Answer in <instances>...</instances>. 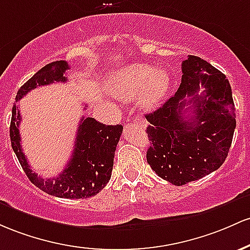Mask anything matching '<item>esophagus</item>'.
Instances as JSON below:
<instances>
[{"instance_id":"esophagus-1","label":"esophagus","mask_w":250,"mask_h":250,"mask_svg":"<svg viewBox=\"0 0 250 250\" xmlns=\"http://www.w3.org/2000/svg\"><path fill=\"white\" fill-rule=\"evenodd\" d=\"M137 120H138V122H140V123H142V124H144V123H145V120L144 119H143V118L142 117H137Z\"/></svg>"}]
</instances>
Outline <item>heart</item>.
<instances>
[{"label":"heart","instance_id":"b5f03b06","mask_svg":"<svg viewBox=\"0 0 250 250\" xmlns=\"http://www.w3.org/2000/svg\"><path fill=\"white\" fill-rule=\"evenodd\" d=\"M169 85V74L164 69H152L147 64L136 63L112 78L111 91L123 99H131L140 91L139 105L145 110H152L162 102Z\"/></svg>","mask_w":250,"mask_h":250}]
</instances>
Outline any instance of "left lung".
<instances>
[{"label": "left lung", "mask_w": 250, "mask_h": 250, "mask_svg": "<svg viewBox=\"0 0 250 250\" xmlns=\"http://www.w3.org/2000/svg\"><path fill=\"white\" fill-rule=\"evenodd\" d=\"M182 72L175 95L146 114L150 123L147 163L159 177L178 187L197 181L223 164L236 127L231 87L226 75L195 55L182 62ZM202 88L205 89L200 94ZM190 109L193 116L186 113Z\"/></svg>", "instance_id": "left-lung-1"}]
</instances>
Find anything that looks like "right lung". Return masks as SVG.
<instances>
[{"instance_id":"right-lung-1","label":"right lung","mask_w":250,"mask_h":250,"mask_svg":"<svg viewBox=\"0 0 250 250\" xmlns=\"http://www.w3.org/2000/svg\"><path fill=\"white\" fill-rule=\"evenodd\" d=\"M68 68V63L63 60L46 64L20 87L15 102L39 86L66 83L64 73ZM20 123L21 114L15 103L10 122L12 147L27 177L42 191L61 198H88L102 191L108 183L113 169L114 151L123 132L122 125H105L94 118H81L71 161L57 177L42 178L33 172L22 151Z\"/></svg>"}]
</instances>
